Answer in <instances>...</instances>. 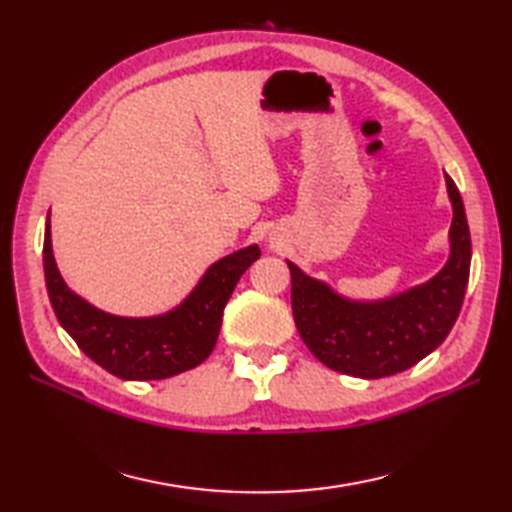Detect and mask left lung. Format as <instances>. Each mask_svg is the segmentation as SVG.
<instances>
[{
  "mask_svg": "<svg viewBox=\"0 0 512 512\" xmlns=\"http://www.w3.org/2000/svg\"><path fill=\"white\" fill-rule=\"evenodd\" d=\"M451 257L429 284L380 303H352L288 262L292 317L308 350L334 372L383 378L405 372L447 339L462 310L471 270V233L455 182Z\"/></svg>",
  "mask_w": 512,
  "mask_h": 512,
  "instance_id": "8db88e82",
  "label": "left lung"
}]
</instances>
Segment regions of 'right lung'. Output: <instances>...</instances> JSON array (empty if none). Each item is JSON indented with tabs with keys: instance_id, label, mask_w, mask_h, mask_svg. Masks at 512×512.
I'll use <instances>...</instances> for the list:
<instances>
[{
	"instance_id": "obj_1",
	"label": "right lung",
	"mask_w": 512,
	"mask_h": 512,
	"mask_svg": "<svg viewBox=\"0 0 512 512\" xmlns=\"http://www.w3.org/2000/svg\"><path fill=\"white\" fill-rule=\"evenodd\" d=\"M262 250L248 246L213 264L180 308L151 319L112 317L76 297L52 257L50 215L43 239V270L50 303L63 330L96 365L123 380H160L198 367L220 334L228 299Z\"/></svg>"
}]
</instances>
